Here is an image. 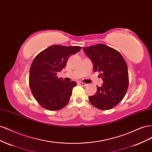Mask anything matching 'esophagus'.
<instances>
[{"instance_id":"34e87169","label":"esophagus","mask_w":152,"mask_h":152,"mask_svg":"<svg viewBox=\"0 0 152 152\" xmlns=\"http://www.w3.org/2000/svg\"><path fill=\"white\" fill-rule=\"evenodd\" d=\"M79 84L80 86H84V87H85V86H87V84H85V83H84V82H79Z\"/></svg>"}]
</instances>
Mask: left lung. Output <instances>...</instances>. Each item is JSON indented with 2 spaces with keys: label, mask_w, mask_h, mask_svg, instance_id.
Returning <instances> with one entry per match:
<instances>
[{
  "label": "left lung",
  "mask_w": 152,
  "mask_h": 152,
  "mask_svg": "<svg viewBox=\"0 0 152 152\" xmlns=\"http://www.w3.org/2000/svg\"><path fill=\"white\" fill-rule=\"evenodd\" d=\"M93 65L94 72H100L103 83L97 86L94 95L89 96L91 103L98 109H111L125 96L129 85L128 68L120 53L104 44L83 48Z\"/></svg>",
  "instance_id": "8db88e82"
}]
</instances>
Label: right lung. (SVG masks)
Listing matches in <instances>:
<instances>
[{"label": "right lung", "mask_w": 152, "mask_h": 152, "mask_svg": "<svg viewBox=\"0 0 152 152\" xmlns=\"http://www.w3.org/2000/svg\"><path fill=\"white\" fill-rule=\"evenodd\" d=\"M82 49L80 46L53 45L40 52L34 59L30 70L29 84L34 98L45 109L59 110L70 100L74 81L58 79L57 73L65 68L68 58Z\"/></svg>", "instance_id": "1"}]
</instances>
